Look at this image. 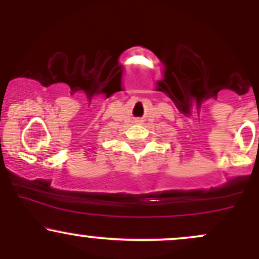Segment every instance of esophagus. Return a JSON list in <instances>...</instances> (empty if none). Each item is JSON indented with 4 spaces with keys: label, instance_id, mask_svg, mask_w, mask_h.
<instances>
[{
    "label": "esophagus",
    "instance_id": "obj_1",
    "mask_svg": "<svg viewBox=\"0 0 259 259\" xmlns=\"http://www.w3.org/2000/svg\"><path fill=\"white\" fill-rule=\"evenodd\" d=\"M136 121H140V120H136Z\"/></svg>",
    "mask_w": 259,
    "mask_h": 259
}]
</instances>
